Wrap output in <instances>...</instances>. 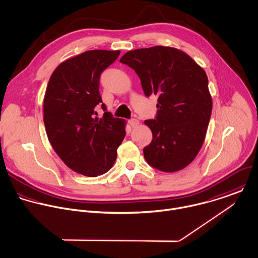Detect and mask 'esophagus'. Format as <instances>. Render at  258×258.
Segmentation results:
<instances>
[{
	"label": "esophagus",
	"mask_w": 258,
	"mask_h": 258,
	"mask_svg": "<svg viewBox=\"0 0 258 258\" xmlns=\"http://www.w3.org/2000/svg\"><path fill=\"white\" fill-rule=\"evenodd\" d=\"M129 124H130L131 127H136L139 124V121L137 119H135V118H132V119L129 120Z\"/></svg>",
	"instance_id": "1"
}]
</instances>
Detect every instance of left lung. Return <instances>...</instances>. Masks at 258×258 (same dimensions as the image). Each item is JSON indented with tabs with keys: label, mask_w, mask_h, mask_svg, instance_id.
Segmentation results:
<instances>
[{
	"label": "left lung",
	"mask_w": 258,
	"mask_h": 258,
	"mask_svg": "<svg viewBox=\"0 0 258 258\" xmlns=\"http://www.w3.org/2000/svg\"><path fill=\"white\" fill-rule=\"evenodd\" d=\"M120 62L135 71L146 97L158 96L154 119L144 123L152 141L143 148L152 167L174 172L199 153L212 113V98L205 71L186 53L154 46L125 53Z\"/></svg>",
	"instance_id": "left-lung-1"
}]
</instances>
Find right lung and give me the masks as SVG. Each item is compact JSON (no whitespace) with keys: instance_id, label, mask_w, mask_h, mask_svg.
<instances>
[{"instance_id":"1","label":"right lung","mask_w":258,"mask_h":258,"mask_svg":"<svg viewBox=\"0 0 258 258\" xmlns=\"http://www.w3.org/2000/svg\"><path fill=\"white\" fill-rule=\"evenodd\" d=\"M120 50H90L60 63L50 77L44 96V125L51 146L74 171L98 176L113 166L126 131L100 95L101 74ZM101 106L103 118L95 117Z\"/></svg>"}]
</instances>
